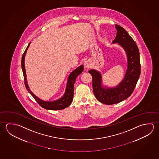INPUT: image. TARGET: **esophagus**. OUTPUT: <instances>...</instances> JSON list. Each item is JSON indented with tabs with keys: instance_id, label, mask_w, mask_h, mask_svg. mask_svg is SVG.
I'll use <instances>...</instances> for the list:
<instances>
[{
	"instance_id": "34e87169",
	"label": "esophagus",
	"mask_w": 159,
	"mask_h": 159,
	"mask_svg": "<svg viewBox=\"0 0 159 159\" xmlns=\"http://www.w3.org/2000/svg\"><path fill=\"white\" fill-rule=\"evenodd\" d=\"M84 67L85 69H89L90 67V63L89 61L84 62Z\"/></svg>"
}]
</instances>
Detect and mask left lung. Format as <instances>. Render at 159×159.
Here are the masks:
<instances>
[{
	"instance_id": "1",
	"label": "left lung",
	"mask_w": 159,
	"mask_h": 159,
	"mask_svg": "<svg viewBox=\"0 0 159 159\" xmlns=\"http://www.w3.org/2000/svg\"><path fill=\"white\" fill-rule=\"evenodd\" d=\"M117 35L113 43H118L125 50L127 56V70L122 82L114 88H104L102 86V75L99 72L90 70L93 79V90L98 100L111 105L128 98L134 92L141 73L139 48L128 32L121 26L116 25Z\"/></svg>"
}]
</instances>
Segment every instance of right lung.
I'll list each match as a JSON object with an SVG mask.
<instances>
[{"mask_svg": "<svg viewBox=\"0 0 159 159\" xmlns=\"http://www.w3.org/2000/svg\"><path fill=\"white\" fill-rule=\"evenodd\" d=\"M31 42L29 43L28 46L26 48L25 51L23 54L22 57V61H21V66L22 69L23 74L24 76V80H25V88L31 95L34 98V99L36 100L37 102L39 103V106L42 108L48 109V110H61L63 109L67 108V107L70 106L71 103L73 101V97H74V83L76 80V79L77 76L80 75L81 73L83 71V65H81L79 67L74 70L72 73L70 74L67 80V85L64 95L60 99L58 100H55L52 102H46L44 100H41L39 98L36 97L34 94L31 90L29 88L27 78H26V74H25V53L27 50H28V48L30 46Z\"/></svg>", "mask_w": 159, "mask_h": 159, "instance_id": "add662e5", "label": "right lung"}]
</instances>
